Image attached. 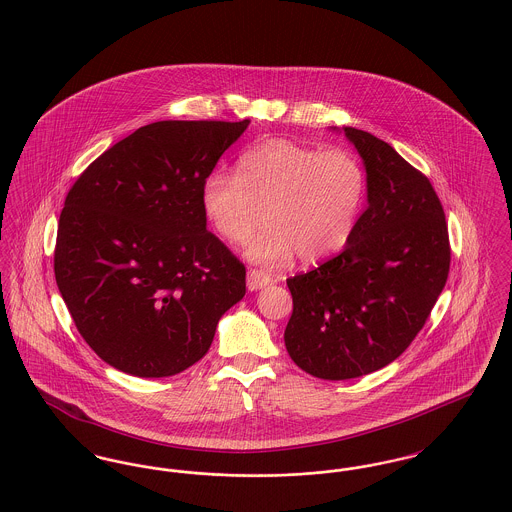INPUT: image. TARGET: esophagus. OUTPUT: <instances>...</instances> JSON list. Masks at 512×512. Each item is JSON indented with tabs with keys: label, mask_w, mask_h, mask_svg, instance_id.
I'll return each mask as SVG.
<instances>
[{
	"label": "esophagus",
	"mask_w": 512,
	"mask_h": 512,
	"mask_svg": "<svg viewBox=\"0 0 512 512\" xmlns=\"http://www.w3.org/2000/svg\"><path fill=\"white\" fill-rule=\"evenodd\" d=\"M267 284H271V275H269V273L259 271V269H249V271H247V288H249L251 292L261 290V288H265Z\"/></svg>",
	"instance_id": "obj_1"
}]
</instances>
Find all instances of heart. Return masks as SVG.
Segmentation results:
<instances>
[{
    "instance_id": "1",
    "label": "heart",
    "mask_w": 512,
    "mask_h": 512,
    "mask_svg": "<svg viewBox=\"0 0 512 512\" xmlns=\"http://www.w3.org/2000/svg\"><path fill=\"white\" fill-rule=\"evenodd\" d=\"M368 191L362 161L345 148L317 150L286 138L249 148L239 173L216 169L202 183V210L216 234L241 243L261 222L245 257L284 267L296 255L319 263L353 237Z\"/></svg>"
}]
</instances>
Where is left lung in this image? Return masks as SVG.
I'll return each mask as SVG.
<instances>
[{"label": "left lung", "instance_id": "obj_1", "mask_svg": "<svg viewBox=\"0 0 512 512\" xmlns=\"http://www.w3.org/2000/svg\"><path fill=\"white\" fill-rule=\"evenodd\" d=\"M343 132L364 163L368 206L337 257L286 280L294 304L286 351L321 380L394 362L423 329L450 271L446 218L431 181L388 142L353 126Z\"/></svg>", "mask_w": 512, "mask_h": 512}]
</instances>
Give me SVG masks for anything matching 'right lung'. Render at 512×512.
Segmentation results:
<instances>
[{
    "instance_id": "obj_1",
    "label": "right lung",
    "mask_w": 512,
    "mask_h": 512,
    "mask_svg": "<svg viewBox=\"0 0 512 512\" xmlns=\"http://www.w3.org/2000/svg\"><path fill=\"white\" fill-rule=\"evenodd\" d=\"M249 120H159L95 159L70 189L54 249L79 335L138 378L208 353L245 296V267L206 230L202 183Z\"/></svg>"
}]
</instances>
